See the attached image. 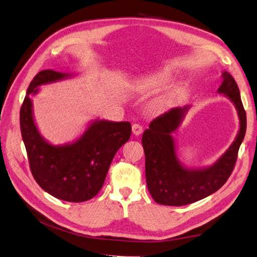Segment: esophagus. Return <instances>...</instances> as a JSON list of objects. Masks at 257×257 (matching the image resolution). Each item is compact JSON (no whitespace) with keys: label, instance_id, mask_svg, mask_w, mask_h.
I'll return each mask as SVG.
<instances>
[{"label":"esophagus","instance_id":"1","mask_svg":"<svg viewBox=\"0 0 257 257\" xmlns=\"http://www.w3.org/2000/svg\"><path fill=\"white\" fill-rule=\"evenodd\" d=\"M132 131H133V134L135 136H138V135H141L143 133V126L135 123V124H133V125H132Z\"/></svg>","mask_w":257,"mask_h":257}]
</instances>
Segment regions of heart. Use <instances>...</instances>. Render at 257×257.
Here are the masks:
<instances>
[{
    "label": "heart",
    "instance_id": "b5f03b06",
    "mask_svg": "<svg viewBox=\"0 0 257 257\" xmlns=\"http://www.w3.org/2000/svg\"><path fill=\"white\" fill-rule=\"evenodd\" d=\"M170 81H172V74L162 71L142 77L141 79L137 80L135 89L144 93H155L166 88ZM169 99L170 96L168 94L161 95L153 100L152 108L155 111H163L168 106Z\"/></svg>",
    "mask_w": 257,
    "mask_h": 257
}]
</instances>
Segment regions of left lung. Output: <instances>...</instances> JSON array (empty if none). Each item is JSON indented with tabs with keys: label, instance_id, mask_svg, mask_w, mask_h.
Listing matches in <instances>:
<instances>
[{
	"label": "left lung",
	"instance_id": "8db88e82",
	"mask_svg": "<svg viewBox=\"0 0 257 257\" xmlns=\"http://www.w3.org/2000/svg\"><path fill=\"white\" fill-rule=\"evenodd\" d=\"M217 93L234 104L239 118L235 141L212 165L200 168L184 166L177 155L173 136L181 125L191 106L172 108L154 119L144 132L142 143L146 157V180L151 196L158 204L184 206L195 203L219 190L227 181L235 163L245 128L246 116L239 88L232 76L225 71Z\"/></svg>",
	"mask_w": 257,
	"mask_h": 257
}]
</instances>
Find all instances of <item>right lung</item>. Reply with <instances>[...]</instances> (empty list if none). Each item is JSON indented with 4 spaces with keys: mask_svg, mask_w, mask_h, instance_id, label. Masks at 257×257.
<instances>
[{
    "mask_svg": "<svg viewBox=\"0 0 257 257\" xmlns=\"http://www.w3.org/2000/svg\"><path fill=\"white\" fill-rule=\"evenodd\" d=\"M74 74L45 69L31 81L20 109V127L31 172L41 188L61 200L81 203L102 189L116 151L132 133L130 122L95 119L76 141L52 145L42 136L34 120L31 96L40 85L71 78Z\"/></svg>",
    "mask_w": 257,
    "mask_h": 257,
    "instance_id": "1",
    "label": "right lung"
}]
</instances>
